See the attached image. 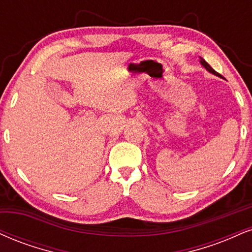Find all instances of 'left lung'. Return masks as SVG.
<instances>
[{
  "instance_id": "obj_1",
  "label": "left lung",
  "mask_w": 252,
  "mask_h": 252,
  "mask_svg": "<svg viewBox=\"0 0 252 252\" xmlns=\"http://www.w3.org/2000/svg\"><path fill=\"white\" fill-rule=\"evenodd\" d=\"M199 62H201V64H202L203 66H204V68H205V69H207V70H208L209 72H211V74L216 75V76H220V74H218V72H217V71H215V70H214V69H213V68H211V66H210V65H209V63H208V62H205V61H204V60H203V59H201V60H199Z\"/></svg>"
}]
</instances>
